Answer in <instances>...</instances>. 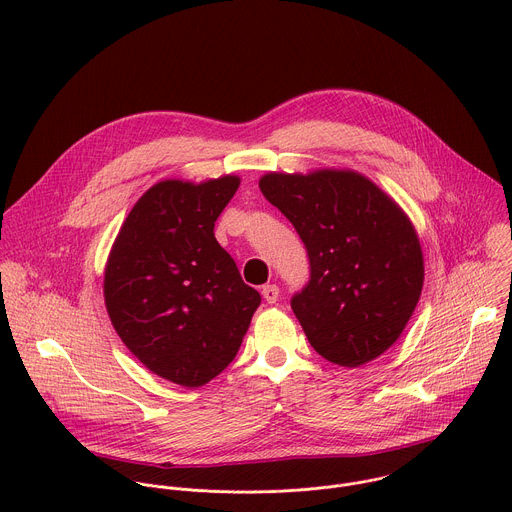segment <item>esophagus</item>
<instances>
[{"label":"esophagus","mask_w":512,"mask_h":512,"mask_svg":"<svg viewBox=\"0 0 512 512\" xmlns=\"http://www.w3.org/2000/svg\"><path fill=\"white\" fill-rule=\"evenodd\" d=\"M261 294H263V298H265L267 304H275V302L279 300V287H277V285H265V287L261 289Z\"/></svg>","instance_id":"obj_1"}]
</instances>
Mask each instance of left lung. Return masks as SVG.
<instances>
[{"label":"left lung","instance_id":"1","mask_svg":"<svg viewBox=\"0 0 512 512\" xmlns=\"http://www.w3.org/2000/svg\"><path fill=\"white\" fill-rule=\"evenodd\" d=\"M259 188L306 247L310 279L291 310L314 350L348 369L383 354L423 285V255L405 212L356 172L267 174Z\"/></svg>","mask_w":512,"mask_h":512}]
</instances>
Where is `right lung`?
Instances as JSON below:
<instances>
[{"label":"right lung","mask_w":512,"mask_h":512,"mask_svg":"<svg viewBox=\"0 0 512 512\" xmlns=\"http://www.w3.org/2000/svg\"><path fill=\"white\" fill-rule=\"evenodd\" d=\"M237 188V176L152 186L127 214L105 267V306L119 338L182 387H202L229 367L261 304L214 239Z\"/></svg>","instance_id":"1"}]
</instances>
